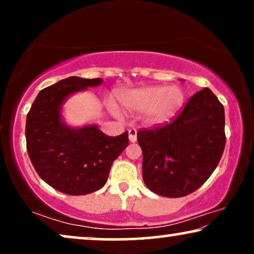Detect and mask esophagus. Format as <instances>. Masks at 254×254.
<instances>
[{
    "label": "esophagus",
    "mask_w": 254,
    "mask_h": 254,
    "mask_svg": "<svg viewBox=\"0 0 254 254\" xmlns=\"http://www.w3.org/2000/svg\"><path fill=\"white\" fill-rule=\"evenodd\" d=\"M136 133H137V131H136V129H135V128H130V129L128 130V137H129L130 142L136 141V138H137Z\"/></svg>",
    "instance_id": "obj_1"
}]
</instances>
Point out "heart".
<instances>
[{
    "mask_svg": "<svg viewBox=\"0 0 254 254\" xmlns=\"http://www.w3.org/2000/svg\"><path fill=\"white\" fill-rule=\"evenodd\" d=\"M118 99L129 112H147L148 121L159 124L172 118L182 107L184 92L178 86H145L118 93ZM110 109L118 113L114 105Z\"/></svg>",
    "mask_w": 254,
    "mask_h": 254,
    "instance_id": "heart-1",
    "label": "heart"
}]
</instances>
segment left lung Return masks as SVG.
Here are the masks:
<instances>
[{
  "label": "left lung",
  "mask_w": 254,
  "mask_h": 254,
  "mask_svg": "<svg viewBox=\"0 0 254 254\" xmlns=\"http://www.w3.org/2000/svg\"><path fill=\"white\" fill-rule=\"evenodd\" d=\"M224 125L223 105L204 88L171 123L138 130L148 189L162 196L182 197L202 186L224 151Z\"/></svg>",
  "instance_id": "8db88e82"
}]
</instances>
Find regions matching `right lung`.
<instances>
[{"label": "right lung", "instance_id": "obj_1", "mask_svg": "<svg viewBox=\"0 0 254 254\" xmlns=\"http://www.w3.org/2000/svg\"><path fill=\"white\" fill-rule=\"evenodd\" d=\"M102 78L61 79L38 93L26 117V149L41 179L69 195H84L105 185L113 162L128 145V131L109 136L97 126L71 128L61 106L71 93L102 84Z\"/></svg>", "mask_w": 254, "mask_h": 254}]
</instances>
